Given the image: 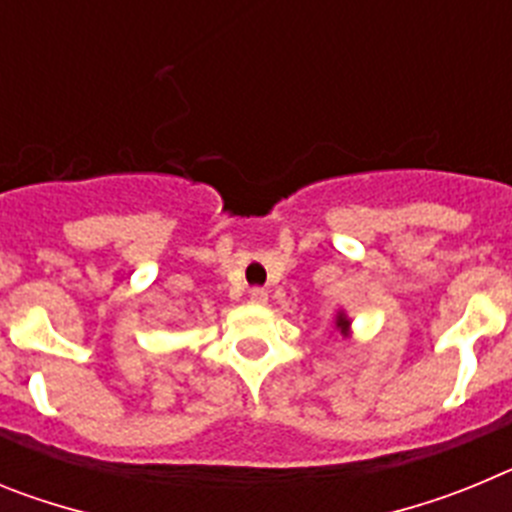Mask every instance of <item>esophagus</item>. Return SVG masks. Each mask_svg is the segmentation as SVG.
Listing matches in <instances>:
<instances>
[{"label":"esophagus","instance_id":"1","mask_svg":"<svg viewBox=\"0 0 512 512\" xmlns=\"http://www.w3.org/2000/svg\"><path fill=\"white\" fill-rule=\"evenodd\" d=\"M248 297H251L253 305H266V300H269V292L261 287H256V289H251V295Z\"/></svg>","mask_w":512,"mask_h":512}]
</instances>
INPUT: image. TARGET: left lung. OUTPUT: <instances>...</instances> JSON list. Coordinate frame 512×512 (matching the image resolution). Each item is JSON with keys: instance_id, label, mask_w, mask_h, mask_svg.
Masks as SVG:
<instances>
[{"instance_id": "8db88e82", "label": "left lung", "mask_w": 512, "mask_h": 512, "mask_svg": "<svg viewBox=\"0 0 512 512\" xmlns=\"http://www.w3.org/2000/svg\"><path fill=\"white\" fill-rule=\"evenodd\" d=\"M336 328L341 330V336H346L348 328H351V320H348L343 312H338V315H336Z\"/></svg>"}]
</instances>
